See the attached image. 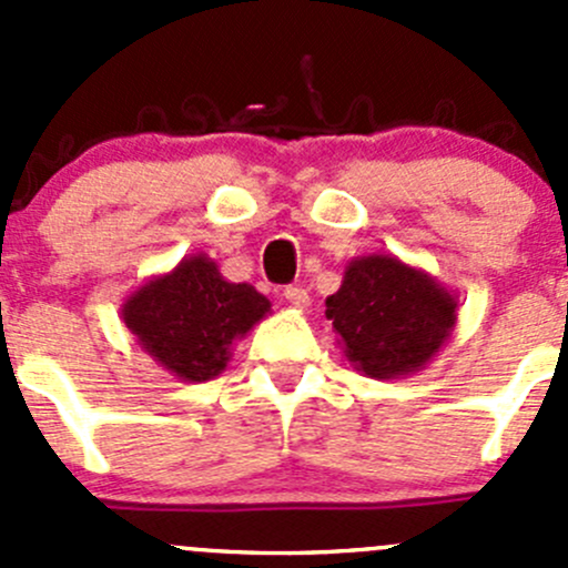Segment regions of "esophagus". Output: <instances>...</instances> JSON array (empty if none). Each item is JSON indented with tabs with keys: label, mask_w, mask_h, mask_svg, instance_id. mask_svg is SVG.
Wrapping results in <instances>:
<instances>
[{
	"label": "esophagus",
	"mask_w": 568,
	"mask_h": 568,
	"mask_svg": "<svg viewBox=\"0 0 568 568\" xmlns=\"http://www.w3.org/2000/svg\"><path fill=\"white\" fill-rule=\"evenodd\" d=\"M285 300H288L291 307H300V311H307V307H311V296H307V291L300 288V285L285 288Z\"/></svg>",
	"instance_id": "obj_1"
}]
</instances>
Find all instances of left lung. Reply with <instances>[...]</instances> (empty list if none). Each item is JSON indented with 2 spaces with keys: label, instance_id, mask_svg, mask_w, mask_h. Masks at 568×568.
Listing matches in <instances>:
<instances>
[{
  "label": "left lung",
  "instance_id": "left-lung-1",
  "mask_svg": "<svg viewBox=\"0 0 568 568\" xmlns=\"http://www.w3.org/2000/svg\"><path fill=\"white\" fill-rule=\"evenodd\" d=\"M459 296L395 255L354 257L326 296L343 354L371 379H404L426 368L454 335Z\"/></svg>",
  "mask_w": 568,
  "mask_h": 568
}]
</instances>
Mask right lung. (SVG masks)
Returning a JSON list of instances; mask_svg holds the SVG:
<instances>
[{
    "instance_id": "1",
    "label": "right lung",
    "mask_w": 568,
    "mask_h": 568,
    "mask_svg": "<svg viewBox=\"0 0 568 568\" xmlns=\"http://www.w3.org/2000/svg\"><path fill=\"white\" fill-rule=\"evenodd\" d=\"M272 313L250 283L222 277L203 252L153 274L120 305V318L153 363L181 382H209L227 368L233 346Z\"/></svg>"
}]
</instances>
